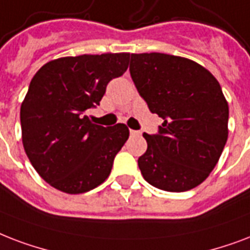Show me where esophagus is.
I'll list each match as a JSON object with an SVG mask.
<instances>
[{
	"mask_svg": "<svg viewBox=\"0 0 250 250\" xmlns=\"http://www.w3.org/2000/svg\"><path fill=\"white\" fill-rule=\"evenodd\" d=\"M130 135H131V137H139V135H141V131L130 130Z\"/></svg>",
	"mask_w": 250,
	"mask_h": 250,
	"instance_id": "obj_1",
	"label": "esophagus"
}]
</instances>
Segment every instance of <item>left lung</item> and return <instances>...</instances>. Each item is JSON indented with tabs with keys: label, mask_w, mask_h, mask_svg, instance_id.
Instances as JSON below:
<instances>
[{
	"label": "left lung",
	"mask_w": 250,
	"mask_h": 250,
	"mask_svg": "<svg viewBox=\"0 0 250 250\" xmlns=\"http://www.w3.org/2000/svg\"><path fill=\"white\" fill-rule=\"evenodd\" d=\"M130 75L152 113L164 120L143 137V179L166 191L198 187L218 163L228 138V103L202 65L180 56L131 53Z\"/></svg>",
	"instance_id": "obj_1"
}]
</instances>
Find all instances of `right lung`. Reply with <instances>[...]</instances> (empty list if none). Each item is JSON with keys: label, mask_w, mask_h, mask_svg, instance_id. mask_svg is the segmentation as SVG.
I'll list each match as a JSON object with an SVG mask.
<instances>
[{"label": "right lung", "mask_w": 250, "mask_h": 250, "mask_svg": "<svg viewBox=\"0 0 250 250\" xmlns=\"http://www.w3.org/2000/svg\"><path fill=\"white\" fill-rule=\"evenodd\" d=\"M130 53L61 57L42 65L21 105L22 142L42 180L67 194L103 184L129 138L125 124L104 127L86 111L105 94L108 82L126 71Z\"/></svg>", "instance_id": "right-lung-1"}]
</instances>
